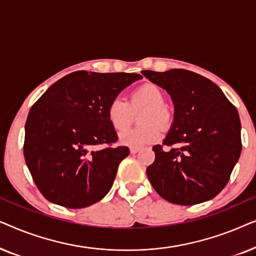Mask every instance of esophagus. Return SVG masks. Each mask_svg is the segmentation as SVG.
Here are the masks:
<instances>
[{
	"instance_id": "esophagus-1",
	"label": "esophagus",
	"mask_w": 256,
	"mask_h": 256,
	"mask_svg": "<svg viewBox=\"0 0 256 256\" xmlns=\"http://www.w3.org/2000/svg\"><path fill=\"white\" fill-rule=\"evenodd\" d=\"M140 152V148H138V146H130V154H136Z\"/></svg>"
}]
</instances>
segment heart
<instances>
[{
	"instance_id": "1",
	"label": "heart",
	"mask_w": 256,
	"mask_h": 256,
	"mask_svg": "<svg viewBox=\"0 0 256 256\" xmlns=\"http://www.w3.org/2000/svg\"><path fill=\"white\" fill-rule=\"evenodd\" d=\"M164 94L154 84H144L132 90L129 101L115 98L108 104L106 115L115 130H124L130 124L132 113L144 110L140 115V122L144 126L127 129L118 135L120 143L128 146H143L156 143L162 136V128H168L171 122V113L164 104Z\"/></svg>"
}]
</instances>
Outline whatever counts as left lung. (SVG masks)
Instances as JSON below:
<instances>
[{"label":"left lung","mask_w":256,"mask_h":256,"mask_svg":"<svg viewBox=\"0 0 256 256\" xmlns=\"http://www.w3.org/2000/svg\"><path fill=\"white\" fill-rule=\"evenodd\" d=\"M166 90L174 102V121L155 160L146 168L152 188L166 200L194 205L214 198L226 186L241 154L236 108L211 80L183 68L142 71Z\"/></svg>","instance_id":"obj_1"}]
</instances>
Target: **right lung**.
I'll use <instances>...</instances> for the list:
<instances>
[{
	"instance_id": "add662e5",
	"label": "right lung",
	"mask_w": 256,
	"mask_h": 256,
	"mask_svg": "<svg viewBox=\"0 0 256 256\" xmlns=\"http://www.w3.org/2000/svg\"><path fill=\"white\" fill-rule=\"evenodd\" d=\"M136 73L76 71L48 87L31 107L24 158L42 194L54 204L82 208L101 200L114 183L127 146L118 141L106 110Z\"/></svg>"
}]
</instances>
